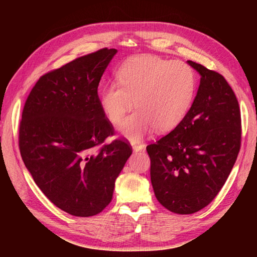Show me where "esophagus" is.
I'll list each match as a JSON object with an SVG mask.
<instances>
[{
	"mask_svg": "<svg viewBox=\"0 0 257 257\" xmlns=\"http://www.w3.org/2000/svg\"><path fill=\"white\" fill-rule=\"evenodd\" d=\"M133 149L134 151H141L144 149L143 144H133Z\"/></svg>",
	"mask_w": 257,
	"mask_h": 257,
	"instance_id": "1",
	"label": "esophagus"
}]
</instances>
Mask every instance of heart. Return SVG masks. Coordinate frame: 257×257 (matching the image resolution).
Returning <instances> with one entry per match:
<instances>
[{
    "label": "heart",
    "mask_w": 257,
    "mask_h": 257,
    "mask_svg": "<svg viewBox=\"0 0 257 257\" xmlns=\"http://www.w3.org/2000/svg\"><path fill=\"white\" fill-rule=\"evenodd\" d=\"M117 81L100 90V105L114 124L135 105L138 109L120 125V133L138 141L152 128L169 132L182 121L192 105L196 79L193 69L181 62L157 56L129 59L117 72Z\"/></svg>",
    "instance_id": "obj_1"
}]
</instances>
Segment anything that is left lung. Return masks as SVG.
Instances as JSON below:
<instances>
[{"instance_id":"left-lung-1","label":"left lung","mask_w":257,"mask_h":257,"mask_svg":"<svg viewBox=\"0 0 257 257\" xmlns=\"http://www.w3.org/2000/svg\"><path fill=\"white\" fill-rule=\"evenodd\" d=\"M201 75L192 106L172 132L147 146L157 200L178 214H192L220 192L241 148V110L221 74L188 61Z\"/></svg>"}]
</instances>
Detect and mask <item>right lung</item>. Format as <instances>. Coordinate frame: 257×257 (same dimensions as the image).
<instances>
[{"mask_svg": "<svg viewBox=\"0 0 257 257\" xmlns=\"http://www.w3.org/2000/svg\"><path fill=\"white\" fill-rule=\"evenodd\" d=\"M117 50L107 47L51 70L33 87L22 112L19 146L37 187L75 216L100 213L133 154L116 139L98 96L101 76Z\"/></svg>", "mask_w": 257, "mask_h": 257, "instance_id": "obj_1", "label": "right lung"}]
</instances>
